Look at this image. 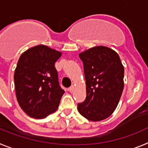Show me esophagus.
Segmentation results:
<instances>
[{
	"instance_id": "1",
	"label": "esophagus",
	"mask_w": 148,
	"mask_h": 148,
	"mask_svg": "<svg viewBox=\"0 0 148 148\" xmlns=\"http://www.w3.org/2000/svg\"><path fill=\"white\" fill-rule=\"evenodd\" d=\"M68 90H69V91H70V92H73V90H74V86H71V87H69V89H68Z\"/></svg>"
}]
</instances>
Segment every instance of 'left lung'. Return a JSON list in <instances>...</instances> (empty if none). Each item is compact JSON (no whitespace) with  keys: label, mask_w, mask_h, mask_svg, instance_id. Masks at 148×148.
<instances>
[{"label":"left lung","mask_w":148,"mask_h":148,"mask_svg":"<svg viewBox=\"0 0 148 148\" xmlns=\"http://www.w3.org/2000/svg\"><path fill=\"white\" fill-rule=\"evenodd\" d=\"M86 80L85 100L78 104V111L92 121H101L114 112L124 89L125 70L118 53L104 46L82 52Z\"/></svg>","instance_id":"1"}]
</instances>
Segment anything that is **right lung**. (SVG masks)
I'll list each match as a JSON object with an SVG mask.
<instances>
[{
	"label": "right lung",
	"mask_w": 148,
	"mask_h": 148,
	"mask_svg": "<svg viewBox=\"0 0 148 148\" xmlns=\"http://www.w3.org/2000/svg\"><path fill=\"white\" fill-rule=\"evenodd\" d=\"M61 53L47 46H35L21 54L14 74L18 102L29 116L44 119L56 112L64 93L55 63Z\"/></svg>",
	"instance_id": "1"
}]
</instances>
